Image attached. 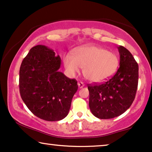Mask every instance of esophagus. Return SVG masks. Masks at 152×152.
Returning a JSON list of instances; mask_svg holds the SVG:
<instances>
[{
  "label": "esophagus",
  "instance_id": "esophagus-1",
  "mask_svg": "<svg viewBox=\"0 0 152 152\" xmlns=\"http://www.w3.org/2000/svg\"><path fill=\"white\" fill-rule=\"evenodd\" d=\"M78 87H79V88H80V89L83 88V87L85 86L84 83H83V82H78Z\"/></svg>",
  "mask_w": 152,
  "mask_h": 152
}]
</instances>
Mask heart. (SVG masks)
Masks as SVG:
<instances>
[{
    "label": "heart",
    "mask_w": 152,
    "mask_h": 152,
    "mask_svg": "<svg viewBox=\"0 0 152 152\" xmlns=\"http://www.w3.org/2000/svg\"><path fill=\"white\" fill-rule=\"evenodd\" d=\"M119 58L114 52L101 47L89 45L66 54L63 64L67 73L75 76L83 68L85 78L92 83H102L114 75L119 67Z\"/></svg>",
    "instance_id": "1"
}]
</instances>
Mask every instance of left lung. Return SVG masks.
I'll return each mask as SVG.
<instances>
[{"mask_svg": "<svg viewBox=\"0 0 152 152\" xmlns=\"http://www.w3.org/2000/svg\"><path fill=\"white\" fill-rule=\"evenodd\" d=\"M120 67L102 84L88 85L89 106L94 116L110 119L123 114L132 105L138 83V65L129 51L120 45Z\"/></svg>", "mask_w": 152, "mask_h": 152, "instance_id": "1", "label": "left lung"}]
</instances>
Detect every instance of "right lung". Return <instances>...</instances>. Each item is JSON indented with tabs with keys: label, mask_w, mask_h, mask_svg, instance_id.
<instances>
[{
	"label": "right lung",
	"mask_w": 152,
	"mask_h": 152,
	"mask_svg": "<svg viewBox=\"0 0 152 152\" xmlns=\"http://www.w3.org/2000/svg\"><path fill=\"white\" fill-rule=\"evenodd\" d=\"M61 59L47 46H34L21 63L19 89L23 102L36 116L48 121L67 116L78 89L75 79L58 69Z\"/></svg>",
	"instance_id": "1"
}]
</instances>
